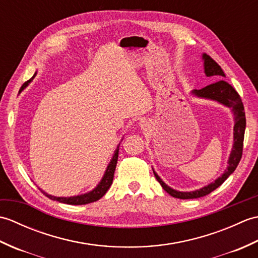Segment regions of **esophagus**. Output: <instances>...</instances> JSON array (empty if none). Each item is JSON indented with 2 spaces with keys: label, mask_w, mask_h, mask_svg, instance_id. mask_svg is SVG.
<instances>
[{
  "label": "esophagus",
  "mask_w": 258,
  "mask_h": 258,
  "mask_svg": "<svg viewBox=\"0 0 258 258\" xmlns=\"http://www.w3.org/2000/svg\"><path fill=\"white\" fill-rule=\"evenodd\" d=\"M140 126H141V128H143V130H147L150 127V122L147 119H145V118H143V119H141V122H140Z\"/></svg>",
  "instance_id": "esophagus-1"
}]
</instances>
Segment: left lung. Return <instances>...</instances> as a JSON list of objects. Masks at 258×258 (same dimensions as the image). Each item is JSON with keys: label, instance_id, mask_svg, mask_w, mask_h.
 I'll list each match as a JSON object with an SVG mask.
<instances>
[{"label": "left lung", "instance_id": "obj_1", "mask_svg": "<svg viewBox=\"0 0 258 258\" xmlns=\"http://www.w3.org/2000/svg\"><path fill=\"white\" fill-rule=\"evenodd\" d=\"M202 59L204 62V73L210 78V76H216V78H225V74H224L222 68L218 65L214 59L208 56L207 54H203ZM191 95H194L199 98H205V100H211L214 102H217L222 104V105L231 108V111L234 115V142H233V147L231 151V154H229L228 161H227V167L224 173L221 175L220 177H217L214 182L208 184L204 187L200 189H195L191 191H180L176 190L163 182V179L158 176V174L154 171L153 168V172L158 183L162 185L164 190H166L173 197H176V199H182V200H189V199H199V197L205 196L207 194L212 193L214 189L225 182L229 175L233 174V172L236 169L238 163L242 158V153H243V142H244V134H245V127H246V118H245V111H244V105L242 102V98L238 95V93L234 87L228 84L225 81H218L215 83L207 85L203 87L201 90H194L191 91Z\"/></svg>", "mask_w": 258, "mask_h": 258}]
</instances>
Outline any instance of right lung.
Masks as SVG:
<instances>
[{
    "instance_id": "add662e5",
    "label": "right lung",
    "mask_w": 258,
    "mask_h": 258,
    "mask_svg": "<svg viewBox=\"0 0 258 258\" xmlns=\"http://www.w3.org/2000/svg\"><path fill=\"white\" fill-rule=\"evenodd\" d=\"M35 75H36V72L29 81L25 82V83L21 86V89L19 91V94L24 89H26V86H29V84L33 81V79L35 78ZM118 150H119V144L117 145L116 150L114 151L112 160H111V162L108 163V165L105 169V173H104L102 179L100 180V183H98L96 185V187H94L92 190L87 191V193H85V194H81V195H76V196H70V197L53 196V195L47 194L46 191H44L43 189H41L42 193L45 194L48 197V199H51L53 201H57L59 203H64V204H70V205H84V204H89V203H92V202L98 201L100 199H102L104 194H105L106 191L108 190L109 186H111L112 183H113L114 172H115V168H116V163H117V158H118Z\"/></svg>"
}]
</instances>
